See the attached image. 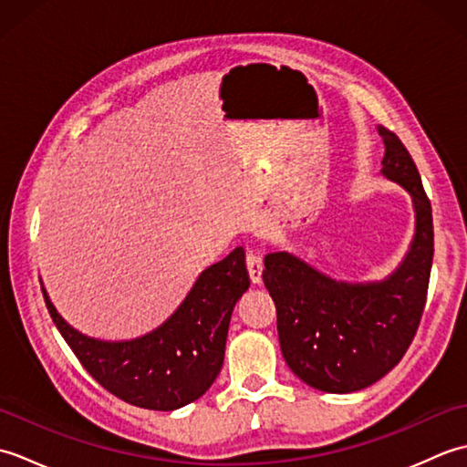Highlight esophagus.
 Segmentation results:
<instances>
[{
	"label": "esophagus",
	"mask_w": 467,
	"mask_h": 467,
	"mask_svg": "<svg viewBox=\"0 0 467 467\" xmlns=\"http://www.w3.org/2000/svg\"><path fill=\"white\" fill-rule=\"evenodd\" d=\"M246 269H249V276L253 285H259L263 281V261L259 254L253 251L246 253Z\"/></svg>",
	"instance_id": "1"
}]
</instances>
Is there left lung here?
I'll list each match as a JSON object with an SVG mask.
<instances>
[{
  "mask_svg": "<svg viewBox=\"0 0 467 467\" xmlns=\"http://www.w3.org/2000/svg\"><path fill=\"white\" fill-rule=\"evenodd\" d=\"M385 156L381 174L410 192L415 233L389 276L371 283L331 279L286 251L265 256L263 281L276 306L286 365L306 385L353 393L389 373L411 345L428 296L433 261L431 204L418 166L393 132L377 128Z\"/></svg>",
  "mask_w": 467,
  "mask_h": 467,
  "instance_id": "obj_1",
  "label": "left lung"
}]
</instances>
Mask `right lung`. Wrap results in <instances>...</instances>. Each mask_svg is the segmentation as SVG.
<instances>
[{
    "label": "right lung",
    "instance_id": "1",
    "mask_svg": "<svg viewBox=\"0 0 467 467\" xmlns=\"http://www.w3.org/2000/svg\"><path fill=\"white\" fill-rule=\"evenodd\" d=\"M249 285L244 251L236 246L198 275L162 325L126 341L96 339L74 329L57 313L44 283L42 293L57 331L104 389L136 408L172 411L202 398L221 373L228 323Z\"/></svg>",
    "mask_w": 467,
    "mask_h": 467
}]
</instances>
